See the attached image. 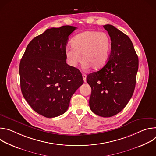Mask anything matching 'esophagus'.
<instances>
[{"label": "esophagus", "mask_w": 156, "mask_h": 156, "mask_svg": "<svg viewBox=\"0 0 156 156\" xmlns=\"http://www.w3.org/2000/svg\"><path fill=\"white\" fill-rule=\"evenodd\" d=\"M82 76H83V80L84 82L86 81V75L84 74V73H83L82 74Z\"/></svg>", "instance_id": "34e87169"}]
</instances>
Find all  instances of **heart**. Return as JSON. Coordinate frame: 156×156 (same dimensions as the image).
Segmentation results:
<instances>
[{
  "label": "heart",
  "instance_id": "obj_1",
  "mask_svg": "<svg viewBox=\"0 0 156 156\" xmlns=\"http://www.w3.org/2000/svg\"><path fill=\"white\" fill-rule=\"evenodd\" d=\"M70 48L65 50L68 63L75 66L81 60L86 68L97 70L102 69L108 60L112 41L108 34L98 31H87L75 36Z\"/></svg>",
  "mask_w": 156,
  "mask_h": 156
}]
</instances>
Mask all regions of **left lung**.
I'll use <instances>...</instances> for the list:
<instances>
[{"label": "left lung", "instance_id": "1", "mask_svg": "<svg viewBox=\"0 0 156 156\" xmlns=\"http://www.w3.org/2000/svg\"><path fill=\"white\" fill-rule=\"evenodd\" d=\"M112 41L108 62L98 72L89 74L91 87L90 107L102 117H112L127 105L134 92L138 57L129 37L115 27L104 25Z\"/></svg>", "mask_w": 156, "mask_h": 156}]
</instances>
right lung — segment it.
<instances>
[{
    "instance_id": "add662e5",
    "label": "right lung",
    "mask_w": 156,
    "mask_h": 156,
    "mask_svg": "<svg viewBox=\"0 0 156 156\" xmlns=\"http://www.w3.org/2000/svg\"><path fill=\"white\" fill-rule=\"evenodd\" d=\"M76 29L66 25L46 30L28 44L21 59L22 94L35 112L45 117L64 114L83 84L80 71L66 63V45Z\"/></svg>"
}]
</instances>
